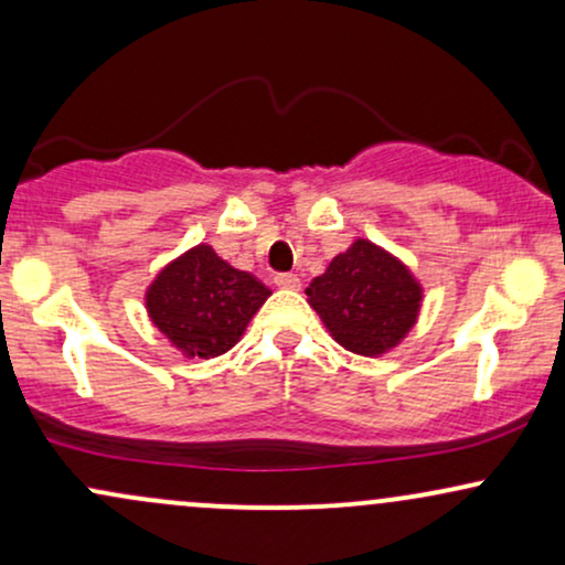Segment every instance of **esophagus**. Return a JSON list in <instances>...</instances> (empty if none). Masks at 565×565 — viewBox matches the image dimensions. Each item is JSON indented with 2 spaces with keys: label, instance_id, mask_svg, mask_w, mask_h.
<instances>
[{
  "label": "esophagus",
  "instance_id": "esophagus-1",
  "mask_svg": "<svg viewBox=\"0 0 565 565\" xmlns=\"http://www.w3.org/2000/svg\"><path fill=\"white\" fill-rule=\"evenodd\" d=\"M274 281L278 289H300V278L295 274H276Z\"/></svg>",
  "mask_w": 565,
  "mask_h": 565
}]
</instances>
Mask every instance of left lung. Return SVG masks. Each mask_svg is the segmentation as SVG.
Instances as JSON below:
<instances>
[{
	"label": "left lung",
	"mask_w": 565,
	"mask_h": 565,
	"mask_svg": "<svg viewBox=\"0 0 565 565\" xmlns=\"http://www.w3.org/2000/svg\"><path fill=\"white\" fill-rule=\"evenodd\" d=\"M310 308L350 353H387L412 332L423 287L398 257L369 238H355L305 289Z\"/></svg>",
	"instance_id": "left-lung-1"
}]
</instances>
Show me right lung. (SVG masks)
<instances>
[{
  "instance_id": "1",
  "label": "right lung",
  "mask_w": 565,
  "mask_h": 565,
  "mask_svg": "<svg viewBox=\"0 0 565 565\" xmlns=\"http://www.w3.org/2000/svg\"><path fill=\"white\" fill-rule=\"evenodd\" d=\"M270 289L196 244L159 270L146 289L148 319L185 359H215L242 340Z\"/></svg>"
}]
</instances>
